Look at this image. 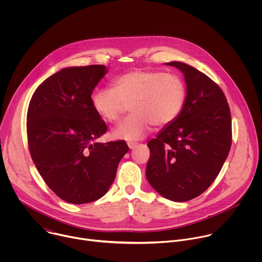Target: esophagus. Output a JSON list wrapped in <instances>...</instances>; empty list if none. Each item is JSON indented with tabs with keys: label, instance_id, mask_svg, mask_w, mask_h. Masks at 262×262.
<instances>
[{
	"label": "esophagus",
	"instance_id": "34e87169",
	"mask_svg": "<svg viewBox=\"0 0 262 262\" xmlns=\"http://www.w3.org/2000/svg\"><path fill=\"white\" fill-rule=\"evenodd\" d=\"M127 145H128V147H129L130 149H135V148L137 147V145H138V144H137V143H135V142H128V143H127Z\"/></svg>",
	"mask_w": 262,
	"mask_h": 262
}]
</instances>
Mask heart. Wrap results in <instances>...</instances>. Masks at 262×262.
I'll return each instance as SVG.
<instances>
[{"label":"heart","instance_id":"b5f03b06","mask_svg":"<svg viewBox=\"0 0 262 262\" xmlns=\"http://www.w3.org/2000/svg\"><path fill=\"white\" fill-rule=\"evenodd\" d=\"M186 90L176 73L136 70L116 78L113 88H101L92 95V106L105 121H117L130 104L133 113L113 129V136L126 141L144 138L151 125L172 123L181 113Z\"/></svg>","mask_w":262,"mask_h":262}]
</instances>
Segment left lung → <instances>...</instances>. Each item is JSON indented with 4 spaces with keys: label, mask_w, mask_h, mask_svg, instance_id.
<instances>
[{
    "label": "left lung",
    "mask_w": 262,
    "mask_h": 262,
    "mask_svg": "<svg viewBox=\"0 0 262 262\" xmlns=\"http://www.w3.org/2000/svg\"><path fill=\"white\" fill-rule=\"evenodd\" d=\"M167 65L184 76L180 115L148 142L146 177L163 197L183 202L205 192L219 175L232 143L230 108L222 89L206 74L182 63Z\"/></svg>",
    "instance_id": "8db88e82"
}]
</instances>
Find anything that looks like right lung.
<instances>
[{"mask_svg": "<svg viewBox=\"0 0 262 262\" xmlns=\"http://www.w3.org/2000/svg\"><path fill=\"white\" fill-rule=\"evenodd\" d=\"M106 72L103 65L63 68L38 86L29 103L31 158L49 188L69 203L101 198L129 149L124 141L94 142L106 124L91 95Z\"/></svg>", "mask_w": 262, "mask_h": 262, "instance_id": "right-lung-1", "label": "right lung"}]
</instances>
